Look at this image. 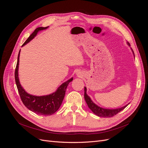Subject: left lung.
<instances>
[{"mask_svg":"<svg viewBox=\"0 0 148 148\" xmlns=\"http://www.w3.org/2000/svg\"><path fill=\"white\" fill-rule=\"evenodd\" d=\"M128 45L130 46V44L128 42ZM132 51H133V50H132ZM133 53L134 54L133 51ZM134 56H135V55H134ZM84 96L85 101H86V104H88L89 108L91 110V111L94 114H96L97 116H99V117H113V116L115 115L116 114L120 112V111L123 110L125 107L128 106V104H127L122 107H121V108L115 109H109L102 108V107H100L99 106H98L96 104H95V103L92 101L91 98L88 96V95L86 94V87H84Z\"/></svg>","mask_w":148,"mask_h":148,"instance_id":"obj_1","label":"left lung"}]
</instances>
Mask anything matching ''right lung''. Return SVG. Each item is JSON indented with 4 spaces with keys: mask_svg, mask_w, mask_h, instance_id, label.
I'll return each mask as SVG.
<instances>
[{
    "mask_svg": "<svg viewBox=\"0 0 148 148\" xmlns=\"http://www.w3.org/2000/svg\"><path fill=\"white\" fill-rule=\"evenodd\" d=\"M47 28L48 26H47V27H39L36 29L34 32L26 39V41L24 42L22 46H25L26 44L29 42L31 40H32L36 36L38 31L46 29ZM20 53V51L18 53V56L17 64L15 71V78L18 91L21 99L22 102H23V104L25 106L26 108H28L31 111L39 115H51L54 114L59 109L60 106H61L65 95L67 86H68L70 82L72 81L73 78H70L68 81L62 84L58 88L55 92L52 93L51 95L42 96H36L29 95V94L26 92L25 91V89L21 87L19 82L18 72V71Z\"/></svg>",
    "mask_w": 148,
    "mask_h": 148,
    "instance_id": "right-lung-1",
    "label": "right lung"
}]
</instances>
